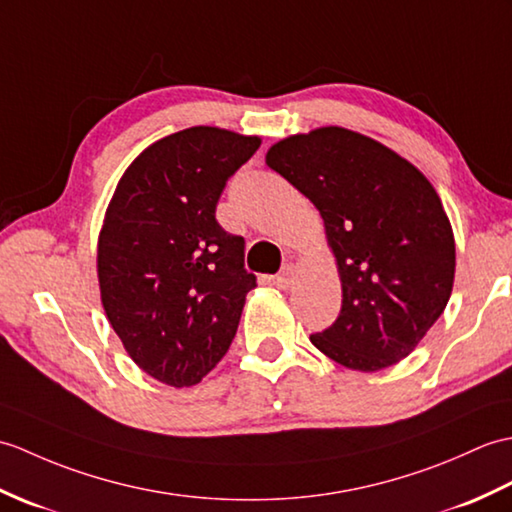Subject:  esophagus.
<instances>
[{
  "label": "esophagus",
  "mask_w": 512,
  "mask_h": 512,
  "mask_svg": "<svg viewBox=\"0 0 512 512\" xmlns=\"http://www.w3.org/2000/svg\"><path fill=\"white\" fill-rule=\"evenodd\" d=\"M295 280V267L293 265H285L280 269V274L276 276V287L278 289H289Z\"/></svg>",
  "instance_id": "1"
}]
</instances>
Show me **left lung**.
Listing matches in <instances>:
<instances>
[{
	"label": "left lung",
	"mask_w": 512,
	"mask_h": 512,
	"mask_svg": "<svg viewBox=\"0 0 512 512\" xmlns=\"http://www.w3.org/2000/svg\"><path fill=\"white\" fill-rule=\"evenodd\" d=\"M265 162L320 210L342 280V311L311 344L359 372L405 359L445 311L456 274L434 186L399 153L342 127L289 135Z\"/></svg>",
	"instance_id": "1"
}]
</instances>
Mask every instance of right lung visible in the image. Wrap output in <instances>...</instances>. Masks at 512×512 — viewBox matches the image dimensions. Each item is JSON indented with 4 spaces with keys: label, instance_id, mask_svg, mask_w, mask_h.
Returning <instances> with one entry per match:
<instances>
[{
    "label": "right lung",
    "instance_id": "1",
    "mask_svg": "<svg viewBox=\"0 0 512 512\" xmlns=\"http://www.w3.org/2000/svg\"><path fill=\"white\" fill-rule=\"evenodd\" d=\"M258 146V135L219 127L166 135L124 170L107 206L96 258L107 320L129 357L173 388L223 359L256 287L243 236L214 212Z\"/></svg>",
    "mask_w": 512,
    "mask_h": 512
}]
</instances>
